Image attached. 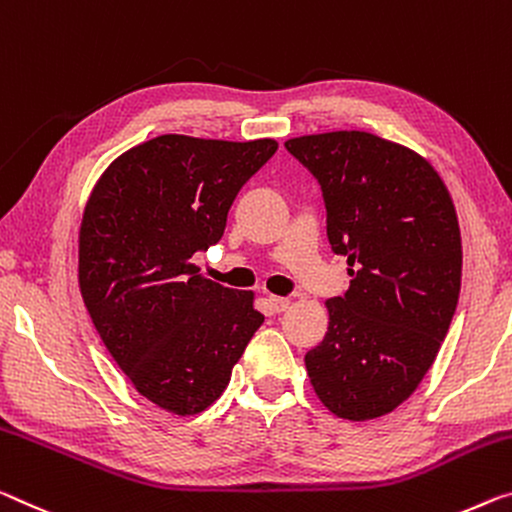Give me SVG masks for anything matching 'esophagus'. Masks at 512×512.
Segmentation results:
<instances>
[{"mask_svg": "<svg viewBox=\"0 0 512 512\" xmlns=\"http://www.w3.org/2000/svg\"><path fill=\"white\" fill-rule=\"evenodd\" d=\"M269 305H271V310L273 312H285L287 307L291 305V300L289 298H282V296H269Z\"/></svg>", "mask_w": 512, "mask_h": 512, "instance_id": "obj_1", "label": "esophagus"}]
</instances>
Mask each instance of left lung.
<instances>
[{"mask_svg": "<svg viewBox=\"0 0 512 512\" xmlns=\"http://www.w3.org/2000/svg\"><path fill=\"white\" fill-rule=\"evenodd\" d=\"M285 148L319 182L332 253L353 266L346 294L326 303V337L305 355L312 387L337 417H383L415 392L456 314V207L424 157L376 134H312Z\"/></svg>", "mask_w": 512, "mask_h": 512, "instance_id": "8db88e82", "label": "left lung"}]
</instances>
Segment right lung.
Here are the masks:
<instances>
[{"mask_svg":"<svg viewBox=\"0 0 512 512\" xmlns=\"http://www.w3.org/2000/svg\"><path fill=\"white\" fill-rule=\"evenodd\" d=\"M278 143L164 134L104 170L79 232V287L104 346L145 399L198 415L232 376L264 314L250 291L191 262L221 241L241 186Z\"/></svg>","mask_w":512,"mask_h":512,"instance_id":"1","label":"right lung"}]
</instances>
